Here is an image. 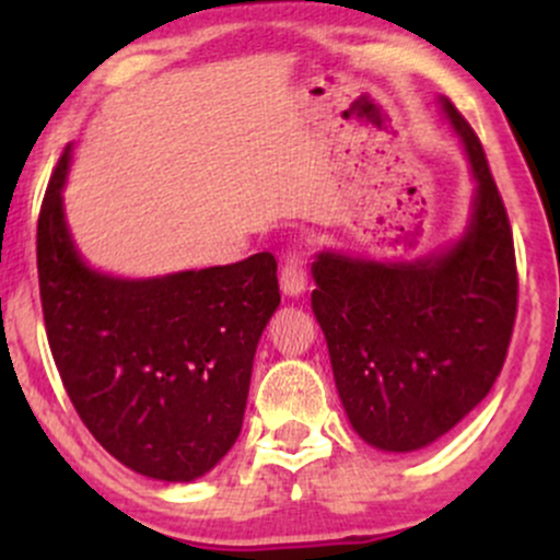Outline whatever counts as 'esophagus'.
I'll return each mask as SVG.
<instances>
[{"label":"esophagus","instance_id":"1","mask_svg":"<svg viewBox=\"0 0 560 560\" xmlns=\"http://www.w3.org/2000/svg\"><path fill=\"white\" fill-rule=\"evenodd\" d=\"M281 292L287 298H300L307 287V271H305V260L298 253H289L284 258V266H281Z\"/></svg>","mask_w":560,"mask_h":560}]
</instances>
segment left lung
Wrapping results in <instances>:
<instances>
[{
  "label": "left lung",
  "mask_w": 560,
  "mask_h": 560,
  "mask_svg": "<svg viewBox=\"0 0 560 560\" xmlns=\"http://www.w3.org/2000/svg\"><path fill=\"white\" fill-rule=\"evenodd\" d=\"M477 178L466 234L416 262L320 253L313 313L352 429L392 453L447 434L492 389L516 324L518 273L503 197L474 128L442 100Z\"/></svg>",
  "instance_id": "1"
}]
</instances>
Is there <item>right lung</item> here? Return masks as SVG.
Wrapping results in <instances>:
<instances>
[{
  "label": "right lung",
  "mask_w": 560,
  "mask_h": 560,
  "mask_svg": "<svg viewBox=\"0 0 560 560\" xmlns=\"http://www.w3.org/2000/svg\"><path fill=\"white\" fill-rule=\"evenodd\" d=\"M70 147L36 231L49 350L81 421L113 458L163 481L208 474L242 432L255 350L279 307L271 253L118 279L75 253L62 213Z\"/></svg>",
  "instance_id": "right-lung-1"
}]
</instances>
